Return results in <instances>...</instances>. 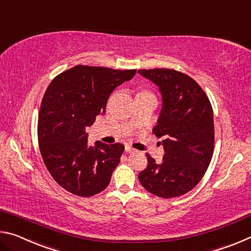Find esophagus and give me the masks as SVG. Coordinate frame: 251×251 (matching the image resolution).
<instances>
[{"instance_id": "34e87169", "label": "esophagus", "mask_w": 251, "mask_h": 251, "mask_svg": "<svg viewBox=\"0 0 251 251\" xmlns=\"http://www.w3.org/2000/svg\"><path fill=\"white\" fill-rule=\"evenodd\" d=\"M125 151H126V152H135L136 151V150H134L133 147H130L128 145L125 146Z\"/></svg>"}]
</instances>
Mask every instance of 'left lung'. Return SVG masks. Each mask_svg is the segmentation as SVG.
<instances>
[{"instance_id": "8db88e82", "label": "left lung", "mask_w": 251, "mask_h": 251, "mask_svg": "<svg viewBox=\"0 0 251 251\" xmlns=\"http://www.w3.org/2000/svg\"><path fill=\"white\" fill-rule=\"evenodd\" d=\"M161 95V109L152 128L164 146L161 163L147 154V168L138 174L148 192L161 198L181 196L196 186L214 152V114L196 80L175 70H139Z\"/></svg>"}]
</instances>
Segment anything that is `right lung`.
Masks as SVG:
<instances>
[{
    "mask_svg": "<svg viewBox=\"0 0 251 251\" xmlns=\"http://www.w3.org/2000/svg\"><path fill=\"white\" fill-rule=\"evenodd\" d=\"M136 70L77 65L57 75L46 90L39 114L42 158L59 186L91 197L108 186L124 145L87 143V127L104 115L109 95L134 77Z\"/></svg>",
    "mask_w": 251,
    "mask_h": 251,
    "instance_id": "right-lung-1",
    "label": "right lung"
}]
</instances>
